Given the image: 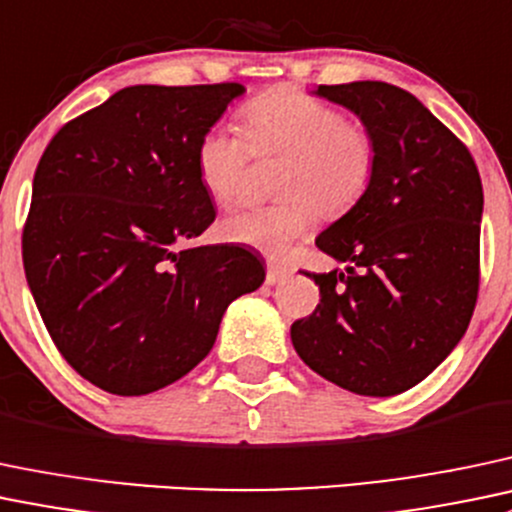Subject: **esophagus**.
<instances>
[{
  "mask_svg": "<svg viewBox=\"0 0 512 512\" xmlns=\"http://www.w3.org/2000/svg\"><path fill=\"white\" fill-rule=\"evenodd\" d=\"M287 277H292V267L279 265V262H270L267 265V284H279Z\"/></svg>",
  "mask_w": 512,
  "mask_h": 512,
  "instance_id": "1",
  "label": "esophagus"
}]
</instances>
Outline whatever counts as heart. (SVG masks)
Returning a JSON list of instances; mask_svg holds the SVG:
<instances>
[{"label":"heart","mask_w":512,"mask_h":512,"mask_svg":"<svg viewBox=\"0 0 512 512\" xmlns=\"http://www.w3.org/2000/svg\"><path fill=\"white\" fill-rule=\"evenodd\" d=\"M245 143L238 134L211 127L198 137L193 164L201 186L218 206L240 198L250 157L284 154L272 206L228 215L223 238L270 257H284L314 223L348 213L368 193L378 171V144L365 125L341 107L292 85L265 90L240 110Z\"/></svg>","instance_id":"b5f03b06"}]
</instances>
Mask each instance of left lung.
Listing matches in <instances>:
<instances>
[{
    "label": "left lung",
    "instance_id": "obj_1",
    "mask_svg": "<svg viewBox=\"0 0 512 512\" xmlns=\"http://www.w3.org/2000/svg\"><path fill=\"white\" fill-rule=\"evenodd\" d=\"M373 132L368 193L316 238L346 272L319 284L314 314L292 324L299 358L365 397L422 383L469 328L481 282L483 186L466 144L412 93L380 80L319 85Z\"/></svg>",
    "mask_w": 512,
    "mask_h": 512
}]
</instances>
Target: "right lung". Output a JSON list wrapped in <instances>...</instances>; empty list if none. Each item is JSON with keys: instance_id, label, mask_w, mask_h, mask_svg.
I'll use <instances>...</instances> for the list:
<instances>
[{"instance_id": "add662e5", "label": "right lung", "mask_w": 512, "mask_h": 512, "mask_svg": "<svg viewBox=\"0 0 512 512\" xmlns=\"http://www.w3.org/2000/svg\"><path fill=\"white\" fill-rule=\"evenodd\" d=\"M242 90L132 85L66 122L36 166L26 282L58 353L100 390L147 395L184 378L230 301L265 282L247 247L191 245L215 220L196 142Z\"/></svg>"}]
</instances>
